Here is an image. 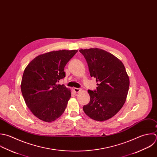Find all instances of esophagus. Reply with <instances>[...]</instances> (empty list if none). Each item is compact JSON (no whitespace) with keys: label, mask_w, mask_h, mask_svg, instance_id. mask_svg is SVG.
<instances>
[{"label":"esophagus","mask_w":157,"mask_h":157,"mask_svg":"<svg viewBox=\"0 0 157 157\" xmlns=\"http://www.w3.org/2000/svg\"><path fill=\"white\" fill-rule=\"evenodd\" d=\"M81 90H82L81 89H79V88H74V89H73V90H74V92H75V93H78V92H79Z\"/></svg>","instance_id":"34e87169"}]
</instances>
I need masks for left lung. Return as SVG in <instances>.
Wrapping results in <instances>:
<instances>
[{
  "label": "left lung",
  "instance_id": "8db88e82",
  "mask_svg": "<svg viewBox=\"0 0 157 157\" xmlns=\"http://www.w3.org/2000/svg\"><path fill=\"white\" fill-rule=\"evenodd\" d=\"M85 57L91 77L96 78L97 90H88L90 100L83 106L90 118L103 122L112 118L124 106L130 80L124 65L117 57L103 49H80Z\"/></svg>",
  "mask_w": 157,
  "mask_h": 157
}]
</instances>
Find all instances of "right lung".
I'll list each match as a JSON object with an SVG mask.
<instances>
[{
    "mask_svg": "<svg viewBox=\"0 0 157 157\" xmlns=\"http://www.w3.org/2000/svg\"><path fill=\"white\" fill-rule=\"evenodd\" d=\"M78 50H59L36 56L25 67L21 84L27 106L39 119L52 122L64 113L71 90L57 83L65 76L64 67Z\"/></svg>",
    "mask_w": 157,
    "mask_h": 157,
    "instance_id": "right-lung-1",
    "label": "right lung"
}]
</instances>
